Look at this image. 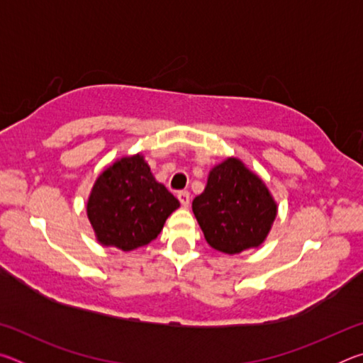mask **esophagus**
<instances>
[{
    "instance_id": "34e87169",
    "label": "esophagus",
    "mask_w": 363,
    "mask_h": 363,
    "mask_svg": "<svg viewBox=\"0 0 363 363\" xmlns=\"http://www.w3.org/2000/svg\"><path fill=\"white\" fill-rule=\"evenodd\" d=\"M177 199H179L181 205H182L184 208L189 206V203H190V194L187 192V190H182V192L177 194Z\"/></svg>"
}]
</instances>
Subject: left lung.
Returning <instances> with one entry per match:
<instances>
[{"instance_id": "1", "label": "left lung", "mask_w": 363, "mask_h": 363, "mask_svg": "<svg viewBox=\"0 0 363 363\" xmlns=\"http://www.w3.org/2000/svg\"><path fill=\"white\" fill-rule=\"evenodd\" d=\"M192 210L208 245L227 255L259 247L277 216L266 184L238 158H227L210 171Z\"/></svg>"}]
</instances>
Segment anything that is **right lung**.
Segmentation results:
<instances>
[{
	"label": "right lung",
	"mask_w": 363,
	"mask_h": 363,
	"mask_svg": "<svg viewBox=\"0 0 363 363\" xmlns=\"http://www.w3.org/2000/svg\"><path fill=\"white\" fill-rule=\"evenodd\" d=\"M179 200L155 181L144 157H123L97 177L88 199L97 242L131 251L155 240Z\"/></svg>",
	"instance_id": "1"
}]
</instances>
